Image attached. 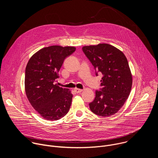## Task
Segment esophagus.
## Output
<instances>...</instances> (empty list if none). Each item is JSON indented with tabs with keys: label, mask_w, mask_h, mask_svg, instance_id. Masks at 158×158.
Returning <instances> with one entry per match:
<instances>
[{
	"label": "esophagus",
	"mask_w": 158,
	"mask_h": 158,
	"mask_svg": "<svg viewBox=\"0 0 158 158\" xmlns=\"http://www.w3.org/2000/svg\"><path fill=\"white\" fill-rule=\"evenodd\" d=\"M74 91L76 93H80L82 91V90L81 89H78V88H75L74 89Z\"/></svg>",
	"instance_id": "34e87169"
}]
</instances>
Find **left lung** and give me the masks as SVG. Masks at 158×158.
Masks as SVG:
<instances>
[{
	"label": "left lung",
	"instance_id": "left-lung-1",
	"mask_svg": "<svg viewBox=\"0 0 158 158\" xmlns=\"http://www.w3.org/2000/svg\"><path fill=\"white\" fill-rule=\"evenodd\" d=\"M82 51L93 65L96 75L100 72V91H96L94 100L89 103L96 115H114L123 106L130 94L132 78L127 60L122 51L108 44L87 46Z\"/></svg>",
	"mask_w": 158,
	"mask_h": 158
}]
</instances>
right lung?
<instances>
[{"label":"right lung","instance_id":"1","mask_svg":"<svg viewBox=\"0 0 158 158\" xmlns=\"http://www.w3.org/2000/svg\"><path fill=\"white\" fill-rule=\"evenodd\" d=\"M76 51L74 47L52 46L35 53L29 59L25 74L27 99L44 119L57 121L68 112L73 99L69 89L54 84L64 59Z\"/></svg>","mask_w":158,"mask_h":158}]
</instances>
